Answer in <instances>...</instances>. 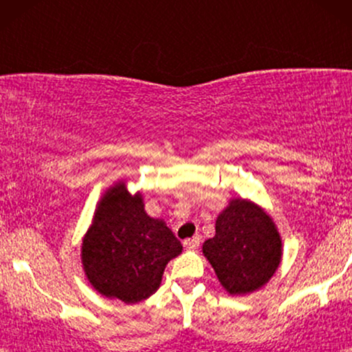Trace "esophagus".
Wrapping results in <instances>:
<instances>
[{
    "label": "esophagus",
    "instance_id": "1",
    "mask_svg": "<svg viewBox=\"0 0 352 352\" xmlns=\"http://www.w3.org/2000/svg\"><path fill=\"white\" fill-rule=\"evenodd\" d=\"M199 245H200V237H199V235H195V237L184 240V247L189 248V250H195L197 247H199Z\"/></svg>",
    "mask_w": 352,
    "mask_h": 352
}]
</instances>
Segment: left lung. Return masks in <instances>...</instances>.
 Masks as SVG:
<instances>
[{"mask_svg":"<svg viewBox=\"0 0 352 352\" xmlns=\"http://www.w3.org/2000/svg\"><path fill=\"white\" fill-rule=\"evenodd\" d=\"M204 254L230 295L258 290L274 276L282 258L276 224L248 200L235 199L216 219V234Z\"/></svg>","mask_w":352,"mask_h":352,"instance_id":"left-lung-1","label":"left lung"}]
</instances>
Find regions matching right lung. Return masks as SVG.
Instances as JSON below:
<instances>
[{
	"label": "right lung",
	"instance_id": "add662e5",
	"mask_svg": "<svg viewBox=\"0 0 352 352\" xmlns=\"http://www.w3.org/2000/svg\"><path fill=\"white\" fill-rule=\"evenodd\" d=\"M181 252L171 229L144 211L141 194L131 195L120 182L99 201L81 263L100 295L133 305L157 292L168 261Z\"/></svg>",
	"mask_w": 352,
	"mask_h": 352
}]
</instances>
